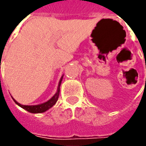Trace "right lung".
Instances as JSON below:
<instances>
[{
    "label": "right lung",
    "instance_id": "add662e5",
    "mask_svg": "<svg viewBox=\"0 0 146 146\" xmlns=\"http://www.w3.org/2000/svg\"><path fill=\"white\" fill-rule=\"evenodd\" d=\"M62 77L63 76L61 77L60 81L58 83V90L57 92L55 93V95L52 97V98L50 99V100H48V102H46L44 103H43V104L40 105H36V106H24V105H21L19 104V102L15 100L14 98H13V100L14 102L18 105V106H19L20 107H22L24 110H26L28 112H30V113H44L45 111H47L48 110H49L50 108H51L53 106H54L55 103H56V102L58 101V96H59V92H60V85H61V83H62Z\"/></svg>",
    "mask_w": 146,
    "mask_h": 146
}]
</instances>
